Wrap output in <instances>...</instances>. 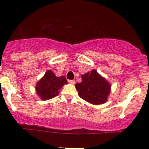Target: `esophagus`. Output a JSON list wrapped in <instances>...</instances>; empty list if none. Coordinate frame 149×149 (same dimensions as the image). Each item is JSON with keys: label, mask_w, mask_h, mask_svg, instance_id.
<instances>
[{"label": "esophagus", "mask_w": 149, "mask_h": 149, "mask_svg": "<svg viewBox=\"0 0 149 149\" xmlns=\"http://www.w3.org/2000/svg\"><path fill=\"white\" fill-rule=\"evenodd\" d=\"M69 83H70V84H73V85H74L75 83H76V80H69Z\"/></svg>", "instance_id": "34e87169"}]
</instances>
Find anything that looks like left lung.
<instances>
[{"label":"left lung","instance_id":"left-lung-1","mask_svg":"<svg viewBox=\"0 0 149 149\" xmlns=\"http://www.w3.org/2000/svg\"><path fill=\"white\" fill-rule=\"evenodd\" d=\"M81 78V83L75 85L80 98L95 105L105 103L111 92L110 83L95 70L82 75Z\"/></svg>","mask_w":149,"mask_h":149}]
</instances>
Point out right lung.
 Returning a JSON list of instances; mask_svg holds the SVG:
<instances>
[{
  "label": "right lung",
  "instance_id": "1",
  "mask_svg": "<svg viewBox=\"0 0 149 149\" xmlns=\"http://www.w3.org/2000/svg\"><path fill=\"white\" fill-rule=\"evenodd\" d=\"M67 83L64 76L57 77L51 70H48L44 76L36 83L37 95L42 100H48L59 95V90Z\"/></svg>",
  "mask_w": 149,
  "mask_h": 149
}]
</instances>
